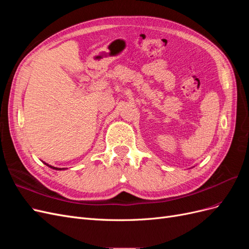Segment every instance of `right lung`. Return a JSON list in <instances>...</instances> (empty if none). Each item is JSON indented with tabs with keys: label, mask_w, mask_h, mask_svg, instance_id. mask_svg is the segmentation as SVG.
Listing matches in <instances>:
<instances>
[{
	"label": "right lung",
	"mask_w": 249,
	"mask_h": 249,
	"mask_svg": "<svg viewBox=\"0 0 249 249\" xmlns=\"http://www.w3.org/2000/svg\"><path fill=\"white\" fill-rule=\"evenodd\" d=\"M48 165V164H47ZM49 167H51V168H53V169H56V170H62V169H65V168H57V167H53V166H51V165H48Z\"/></svg>",
	"instance_id": "right-lung-1"
}]
</instances>
